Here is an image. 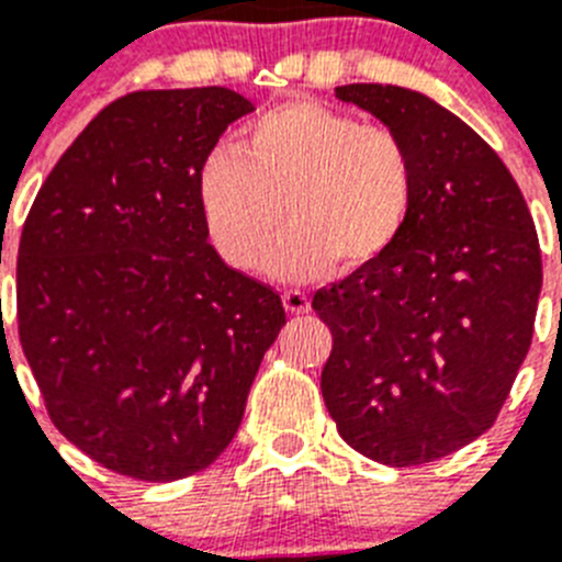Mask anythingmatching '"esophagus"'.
Here are the masks:
<instances>
[{
  "label": "esophagus",
  "instance_id": "1",
  "mask_svg": "<svg viewBox=\"0 0 562 562\" xmlns=\"http://www.w3.org/2000/svg\"><path fill=\"white\" fill-rule=\"evenodd\" d=\"M281 301H284V310L292 312V315H304V312H310L312 306L310 295L301 290H286L284 295H281Z\"/></svg>",
  "mask_w": 562,
  "mask_h": 562
}]
</instances>
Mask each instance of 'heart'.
Masks as SVG:
<instances>
[{
	"mask_svg": "<svg viewBox=\"0 0 562 562\" xmlns=\"http://www.w3.org/2000/svg\"><path fill=\"white\" fill-rule=\"evenodd\" d=\"M202 225L233 270H252L276 236L267 272L310 281L380 261L408 227L416 160L385 123L321 101H286L252 117L236 148H216L196 182Z\"/></svg>",
	"mask_w": 562,
	"mask_h": 562,
	"instance_id": "1",
	"label": "heart"
}]
</instances>
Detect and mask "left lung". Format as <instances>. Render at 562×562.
<instances>
[{
    "instance_id": "1",
    "label": "left lung",
    "mask_w": 562,
    "mask_h": 562,
    "mask_svg": "<svg viewBox=\"0 0 562 562\" xmlns=\"http://www.w3.org/2000/svg\"><path fill=\"white\" fill-rule=\"evenodd\" d=\"M335 92L408 140L416 202L380 261L312 297L331 331L321 391L357 453L425 464L493 428L513 391L543 284L538 233L513 173L453 112L391 83Z\"/></svg>"
}]
</instances>
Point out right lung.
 I'll return each instance as SVG.
<instances>
[{
  "mask_svg": "<svg viewBox=\"0 0 562 562\" xmlns=\"http://www.w3.org/2000/svg\"><path fill=\"white\" fill-rule=\"evenodd\" d=\"M252 112L225 87L143 89L89 121L19 241V340L47 414L89 459L177 481L220 459L281 297L207 245L196 182Z\"/></svg>",
  "mask_w": 562,
  "mask_h": 562,
  "instance_id": "obj_1",
  "label": "right lung"
}]
</instances>
